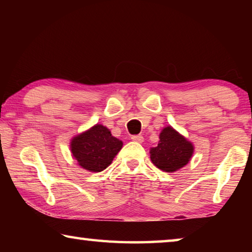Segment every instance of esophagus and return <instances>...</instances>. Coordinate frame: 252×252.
Masks as SVG:
<instances>
[{
  "label": "esophagus",
  "instance_id": "1",
  "mask_svg": "<svg viewBox=\"0 0 252 252\" xmlns=\"http://www.w3.org/2000/svg\"><path fill=\"white\" fill-rule=\"evenodd\" d=\"M131 139H132V141H134V142H139V143L143 142V136L140 135V134L139 135H132Z\"/></svg>",
  "mask_w": 252,
  "mask_h": 252
}]
</instances>
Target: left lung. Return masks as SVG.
<instances>
[{"label": "left lung", "mask_w": 252, "mask_h": 252, "mask_svg": "<svg viewBox=\"0 0 252 252\" xmlns=\"http://www.w3.org/2000/svg\"><path fill=\"white\" fill-rule=\"evenodd\" d=\"M158 146L150 149V159L164 172H176L189 163L194 146L171 126H164L159 134Z\"/></svg>", "instance_id": "obj_1"}]
</instances>
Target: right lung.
Returning a JSON list of instances; mask_svg holds the SVG:
<instances>
[{"mask_svg": "<svg viewBox=\"0 0 252 252\" xmlns=\"http://www.w3.org/2000/svg\"><path fill=\"white\" fill-rule=\"evenodd\" d=\"M123 142L111 134L108 127L94 125L71 139V155L81 168L90 172H101L112 163Z\"/></svg>", "mask_w": 252, "mask_h": 252, "instance_id": "add662e5", "label": "right lung"}]
</instances>
